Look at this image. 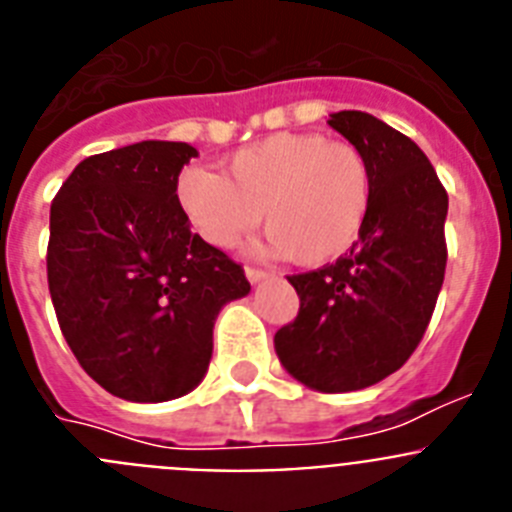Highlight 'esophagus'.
Wrapping results in <instances>:
<instances>
[{
    "label": "esophagus",
    "mask_w": 512,
    "mask_h": 512,
    "mask_svg": "<svg viewBox=\"0 0 512 512\" xmlns=\"http://www.w3.org/2000/svg\"><path fill=\"white\" fill-rule=\"evenodd\" d=\"M269 277V271L266 269H256V266H246V279L251 284H256V282H261V279H266Z\"/></svg>",
    "instance_id": "1"
}]
</instances>
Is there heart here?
<instances>
[{
  "instance_id": "1",
  "label": "heart",
  "mask_w": 512,
  "mask_h": 512,
  "mask_svg": "<svg viewBox=\"0 0 512 512\" xmlns=\"http://www.w3.org/2000/svg\"><path fill=\"white\" fill-rule=\"evenodd\" d=\"M176 200L197 233L233 248L264 228L292 264L323 266L354 246L372 207V171L351 143L277 133L235 151L225 176L189 166Z\"/></svg>"
}]
</instances>
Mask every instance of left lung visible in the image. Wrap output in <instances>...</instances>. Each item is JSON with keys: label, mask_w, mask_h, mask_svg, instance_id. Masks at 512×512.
<instances>
[{"label": "left lung", "mask_w": 512, "mask_h": 512, "mask_svg": "<svg viewBox=\"0 0 512 512\" xmlns=\"http://www.w3.org/2000/svg\"><path fill=\"white\" fill-rule=\"evenodd\" d=\"M328 125L366 158L372 207L354 248L336 264L292 274L300 312L274 348L297 382L318 392L372 387L410 359L446 271L449 194L408 135L359 110Z\"/></svg>", "instance_id": "8db88e82"}]
</instances>
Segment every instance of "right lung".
Instances as JSON below:
<instances>
[{
  "instance_id": "1",
  "label": "right lung",
  "mask_w": 512,
  "mask_h": 512,
  "mask_svg": "<svg viewBox=\"0 0 512 512\" xmlns=\"http://www.w3.org/2000/svg\"><path fill=\"white\" fill-rule=\"evenodd\" d=\"M197 148L171 140L84 158L51 205L48 289L81 369L110 395L166 402L202 382L243 266L189 228L176 179Z\"/></svg>"
}]
</instances>
